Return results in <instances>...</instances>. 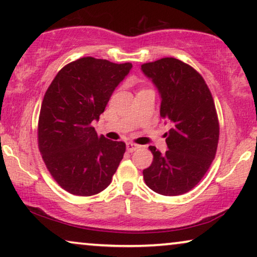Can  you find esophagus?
Listing matches in <instances>:
<instances>
[{"label":"esophagus","mask_w":257,"mask_h":257,"mask_svg":"<svg viewBox=\"0 0 257 257\" xmlns=\"http://www.w3.org/2000/svg\"><path fill=\"white\" fill-rule=\"evenodd\" d=\"M138 149H140L139 145H137V144H133V143H127L126 144V150L128 151V152H135Z\"/></svg>","instance_id":"34e87169"}]
</instances>
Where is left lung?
Here are the masks:
<instances>
[{
    "label": "left lung",
    "mask_w": 257,
    "mask_h": 257,
    "mask_svg": "<svg viewBox=\"0 0 257 257\" xmlns=\"http://www.w3.org/2000/svg\"><path fill=\"white\" fill-rule=\"evenodd\" d=\"M142 70L160 93V117L171 124L166 153L150 146L153 161L143 171L144 180L158 194H185L215 158L220 127L213 96L202 76L177 58L145 63Z\"/></svg>",
    "instance_id": "left-lung-1"
}]
</instances>
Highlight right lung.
<instances>
[{
  "label": "right lung",
  "mask_w": 257,
  "mask_h": 257,
  "mask_svg": "<svg viewBox=\"0 0 257 257\" xmlns=\"http://www.w3.org/2000/svg\"><path fill=\"white\" fill-rule=\"evenodd\" d=\"M131 63L83 57L59 70L48 87L38 118V149L51 177L73 195L104 191L126 145L98 136V120Z\"/></svg>",
  "instance_id": "1"
}]
</instances>
